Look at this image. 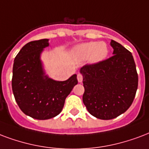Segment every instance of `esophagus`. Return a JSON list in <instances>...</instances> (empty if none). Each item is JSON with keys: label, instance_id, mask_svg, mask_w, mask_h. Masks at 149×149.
Listing matches in <instances>:
<instances>
[{"label": "esophagus", "instance_id": "esophagus-1", "mask_svg": "<svg viewBox=\"0 0 149 149\" xmlns=\"http://www.w3.org/2000/svg\"><path fill=\"white\" fill-rule=\"evenodd\" d=\"M77 80H78V82L79 83H82L83 81V76L80 73L77 75Z\"/></svg>", "mask_w": 149, "mask_h": 149}]
</instances>
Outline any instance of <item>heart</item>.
<instances>
[{
    "instance_id": "1",
    "label": "heart",
    "mask_w": 149,
    "mask_h": 149,
    "mask_svg": "<svg viewBox=\"0 0 149 149\" xmlns=\"http://www.w3.org/2000/svg\"><path fill=\"white\" fill-rule=\"evenodd\" d=\"M73 54L79 59L91 58L93 62H98L108 56L109 47L105 42H87L75 47Z\"/></svg>"
}]
</instances>
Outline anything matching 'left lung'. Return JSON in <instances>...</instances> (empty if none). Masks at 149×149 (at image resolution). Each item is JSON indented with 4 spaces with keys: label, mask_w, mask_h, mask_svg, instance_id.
Masks as SVG:
<instances>
[{
    "label": "left lung",
    "mask_w": 149,
    "mask_h": 149,
    "mask_svg": "<svg viewBox=\"0 0 149 149\" xmlns=\"http://www.w3.org/2000/svg\"><path fill=\"white\" fill-rule=\"evenodd\" d=\"M110 45L113 56L79 70L84 87V104L93 116L105 120L117 117L130 108L138 84L132 54L113 40Z\"/></svg>",
    "instance_id": "left-lung-1"
}]
</instances>
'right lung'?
I'll use <instances>...</instances> for the list:
<instances>
[{
  "label": "right lung",
  "instance_id": "add662e5",
  "mask_svg": "<svg viewBox=\"0 0 149 149\" xmlns=\"http://www.w3.org/2000/svg\"><path fill=\"white\" fill-rule=\"evenodd\" d=\"M49 40L27 43L15 58L12 91L20 109L36 120H48L62 112L65 100L77 84V74L65 81L50 78L45 72L41 54Z\"/></svg>",
  "mask_w": 149,
  "mask_h": 149
}]
</instances>
